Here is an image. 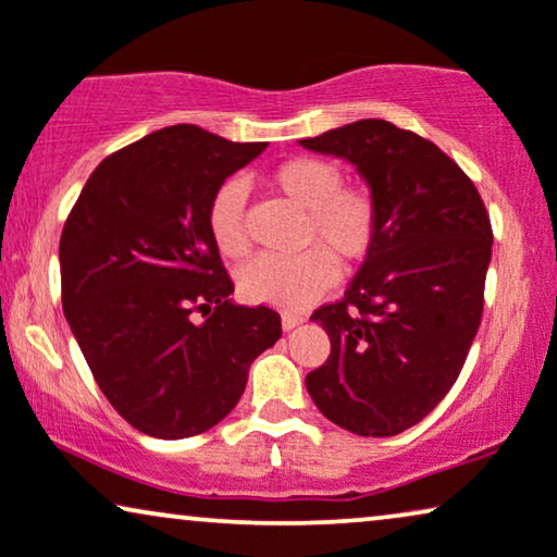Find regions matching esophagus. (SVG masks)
I'll use <instances>...</instances> for the list:
<instances>
[{"label":"esophagus","instance_id":"1","mask_svg":"<svg viewBox=\"0 0 557 557\" xmlns=\"http://www.w3.org/2000/svg\"><path fill=\"white\" fill-rule=\"evenodd\" d=\"M306 321V318L302 315H293V313H283V331H293V329H298V325Z\"/></svg>","mask_w":557,"mask_h":557}]
</instances>
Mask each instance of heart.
<instances>
[{"label":"heart","instance_id":"1","mask_svg":"<svg viewBox=\"0 0 557 557\" xmlns=\"http://www.w3.org/2000/svg\"><path fill=\"white\" fill-rule=\"evenodd\" d=\"M270 185L285 201L306 211L302 244H315L295 257H257L236 274L244 300L280 310H302L336 283L341 264H359L376 242L380 211L372 193L344 185L338 165L321 158H293L277 165ZM247 193L242 183H224L209 206V234L224 257L242 259L249 249L244 228Z\"/></svg>","mask_w":557,"mask_h":557}]
</instances>
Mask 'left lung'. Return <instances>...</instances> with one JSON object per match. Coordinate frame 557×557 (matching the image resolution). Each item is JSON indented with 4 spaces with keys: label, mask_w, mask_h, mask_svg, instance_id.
Masks as SVG:
<instances>
[{
    "label": "left lung",
    "mask_w": 557,
    "mask_h": 557,
    "mask_svg": "<svg viewBox=\"0 0 557 557\" xmlns=\"http://www.w3.org/2000/svg\"><path fill=\"white\" fill-rule=\"evenodd\" d=\"M306 150L351 162L380 211L376 242L344 293L318 308L331 356L306 376L318 410L348 433L418 425L461 374L484 310L492 224L461 168L384 119H361Z\"/></svg>",
    "instance_id": "8db88e82"
}]
</instances>
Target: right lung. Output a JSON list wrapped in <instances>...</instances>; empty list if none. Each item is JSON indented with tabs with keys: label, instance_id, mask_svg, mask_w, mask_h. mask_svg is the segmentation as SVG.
Here are the masks:
<instances>
[{
	"label": "right lung",
	"instance_id": "add662e5",
	"mask_svg": "<svg viewBox=\"0 0 557 557\" xmlns=\"http://www.w3.org/2000/svg\"><path fill=\"white\" fill-rule=\"evenodd\" d=\"M264 147L193 124L152 132L94 170L65 221V321L111 407L152 438L224 420L283 336L274 310L232 300L209 234L213 193Z\"/></svg>",
	"mask_w": 557,
	"mask_h": 557
}]
</instances>
